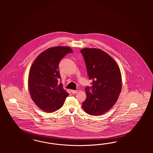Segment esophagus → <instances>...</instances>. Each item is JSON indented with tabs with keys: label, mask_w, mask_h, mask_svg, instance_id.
I'll use <instances>...</instances> for the list:
<instances>
[{
	"label": "esophagus",
	"mask_w": 153,
	"mask_h": 153,
	"mask_svg": "<svg viewBox=\"0 0 153 153\" xmlns=\"http://www.w3.org/2000/svg\"><path fill=\"white\" fill-rule=\"evenodd\" d=\"M71 91H72V93H73V94H76V93H77L78 92L77 90H71Z\"/></svg>",
	"instance_id": "obj_1"
}]
</instances>
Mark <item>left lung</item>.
<instances>
[{
	"instance_id": "left-lung-1",
	"label": "left lung",
	"mask_w": 153,
	"mask_h": 153,
	"mask_svg": "<svg viewBox=\"0 0 153 153\" xmlns=\"http://www.w3.org/2000/svg\"><path fill=\"white\" fill-rule=\"evenodd\" d=\"M86 63L90 87L86 86V99L82 108L91 116H100L116 104L121 91L120 71L116 61L105 51L96 48L81 50Z\"/></svg>"
}]
</instances>
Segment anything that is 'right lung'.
Segmentation results:
<instances>
[{
    "label": "right lung",
    "mask_w": 153,
    "mask_h": 153,
    "mask_svg": "<svg viewBox=\"0 0 153 153\" xmlns=\"http://www.w3.org/2000/svg\"><path fill=\"white\" fill-rule=\"evenodd\" d=\"M72 52L67 46L50 48L33 62L28 77L29 92L35 104L45 112L60 109L69 95L62 83H58L61 79L59 63L66 54Z\"/></svg>",
    "instance_id": "right-lung-1"
}]
</instances>
